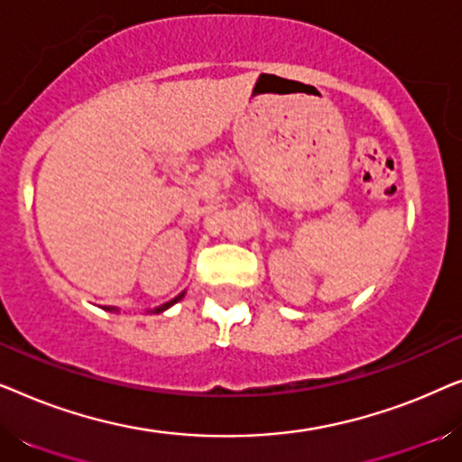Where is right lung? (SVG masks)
Masks as SVG:
<instances>
[{
	"label": "right lung",
	"instance_id": "right-lung-1",
	"mask_svg": "<svg viewBox=\"0 0 462 462\" xmlns=\"http://www.w3.org/2000/svg\"><path fill=\"white\" fill-rule=\"evenodd\" d=\"M182 296H185V292H180L179 296H174V299H172V300L163 302V305H160V307H155V309H153V311H147V313H163V311H166V309H170V307H172V305H176V302H179V300L182 299ZM105 309H106V311H119V309H116V307H105Z\"/></svg>",
	"mask_w": 462,
	"mask_h": 462
}]
</instances>
